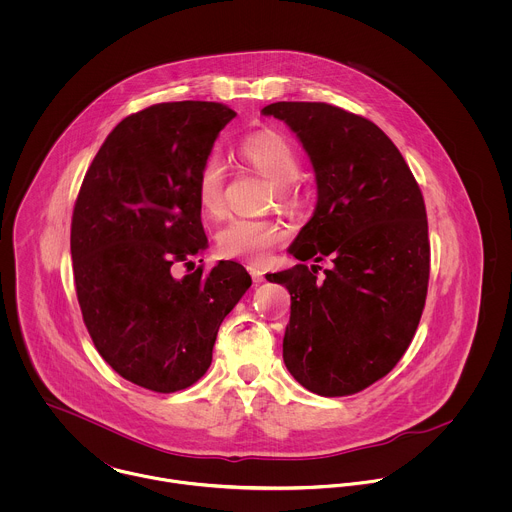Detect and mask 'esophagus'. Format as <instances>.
Returning a JSON list of instances; mask_svg holds the SVG:
<instances>
[{
    "label": "esophagus",
    "mask_w": 512,
    "mask_h": 512,
    "mask_svg": "<svg viewBox=\"0 0 512 512\" xmlns=\"http://www.w3.org/2000/svg\"><path fill=\"white\" fill-rule=\"evenodd\" d=\"M248 272H250V276H252L254 284H260V282H264V272H262L258 266H248Z\"/></svg>",
    "instance_id": "34e87169"
}]
</instances>
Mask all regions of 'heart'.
<instances>
[{
	"label": "heart",
	"instance_id": "b5f03b06",
	"mask_svg": "<svg viewBox=\"0 0 512 512\" xmlns=\"http://www.w3.org/2000/svg\"><path fill=\"white\" fill-rule=\"evenodd\" d=\"M240 157L260 175L272 181V199L288 211L299 207L301 195L295 185L299 157L292 144L274 130H260L238 144ZM195 197L203 213L219 217L224 211V169L219 159L207 157L195 175ZM288 238L280 220L234 219L220 228L217 248L220 256L260 264Z\"/></svg>",
	"mask_w": 512,
	"mask_h": 512
}]
</instances>
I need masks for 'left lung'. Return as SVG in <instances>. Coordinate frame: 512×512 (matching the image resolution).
Here are the masks:
<instances>
[{
    "mask_svg": "<svg viewBox=\"0 0 512 512\" xmlns=\"http://www.w3.org/2000/svg\"><path fill=\"white\" fill-rule=\"evenodd\" d=\"M305 147L317 207L290 246L299 264L268 274L288 288L284 363L319 396H351L386 376L410 347L428 295V215L398 147L370 120L325 102H276ZM334 266L319 279L316 264Z\"/></svg>",
    "mask_w": 512,
    "mask_h": 512,
    "instance_id": "1",
    "label": "left lung"
}]
</instances>
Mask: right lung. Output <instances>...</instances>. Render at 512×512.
I'll return each instance as SVG.
<instances>
[{"label": "right lung", "instance_id": "obj_1", "mask_svg": "<svg viewBox=\"0 0 512 512\" xmlns=\"http://www.w3.org/2000/svg\"><path fill=\"white\" fill-rule=\"evenodd\" d=\"M236 116L219 102H161L124 118L92 159L74 203L71 256L84 325L122 378L161 394L211 366L222 319L252 286L220 260L183 279L207 248L195 175ZM201 262V260H199Z\"/></svg>", "mask_w": 512, "mask_h": 512}]
</instances>
